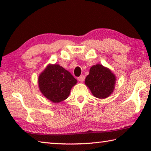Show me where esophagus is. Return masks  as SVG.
I'll return each mask as SVG.
<instances>
[{"instance_id":"34e87169","label":"esophagus","mask_w":151,"mask_h":151,"mask_svg":"<svg viewBox=\"0 0 151 151\" xmlns=\"http://www.w3.org/2000/svg\"><path fill=\"white\" fill-rule=\"evenodd\" d=\"M78 80L80 81V82H84V79H85V76H84V75H82V76H80V77H78Z\"/></svg>"}]
</instances>
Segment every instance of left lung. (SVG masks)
Returning a JSON list of instances; mask_svg holds the SVG:
<instances>
[{"label":"left lung","instance_id":"obj_1","mask_svg":"<svg viewBox=\"0 0 151 151\" xmlns=\"http://www.w3.org/2000/svg\"><path fill=\"white\" fill-rule=\"evenodd\" d=\"M116 76L110 69L97 64L91 67L89 74L85 79V84L95 97H108L114 89Z\"/></svg>","mask_w":151,"mask_h":151}]
</instances>
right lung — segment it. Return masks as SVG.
Returning a JSON list of instances; mask_svg holds the SVG:
<instances>
[{
  "label": "right lung",
  "instance_id": "obj_1",
  "mask_svg": "<svg viewBox=\"0 0 151 151\" xmlns=\"http://www.w3.org/2000/svg\"><path fill=\"white\" fill-rule=\"evenodd\" d=\"M39 87L41 93L50 101L59 103L69 97L77 80L59 65H49L39 75Z\"/></svg>",
  "mask_w": 151,
  "mask_h": 151
}]
</instances>
